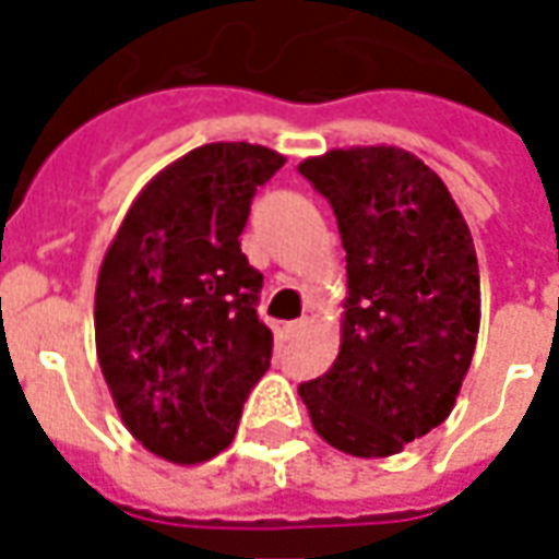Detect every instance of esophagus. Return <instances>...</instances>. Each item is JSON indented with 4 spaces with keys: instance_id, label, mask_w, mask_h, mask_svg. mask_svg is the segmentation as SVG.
<instances>
[{
    "instance_id": "34e87169",
    "label": "esophagus",
    "mask_w": 559,
    "mask_h": 559,
    "mask_svg": "<svg viewBox=\"0 0 559 559\" xmlns=\"http://www.w3.org/2000/svg\"><path fill=\"white\" fill-rule=\"evenodd\" d=\"M302 329H305V320H293V323L284 326V332H287V338H293V335H299Z\"/></svg>"
}]
</instances>
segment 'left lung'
Returning <instances> with one entry per match:
<instances>
[{
    "label": "left lung",
    "instance_id": "obj_1",
    "mask_svg": "<svg viewBox=\"0 0 559 559\" xmlns=\"http://www.w3.org/2000/svg\"><path fill=\"white\" fill-rule=\"evenodd\" d=\"M347 251L338 359L299 383L317 433L356 457L395 455L452 413L479 335L476 248L443 179L395 146L299 164Z\"/></svg>",
    "mask_w": 559,
    "mask_h": 559
}]
</instances>
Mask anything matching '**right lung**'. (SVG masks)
<instances>
[{
  "instance_id": "1",
  "label": "right lung",
  "mask_w": 559,
  "mask_h": 559,
  "mask_svg": "<svg viewBox=\"0 0 559 559\" xmlns=\"http://www.w3.org/2000/svg\"><path fill=\"white\" fill-rule=\"evenodd\" d=\"M284 167L251 143H206L160 170L128 209L95 290V344L128 431L173 464L236 437L272 362L257 314L263 275L239 233L257 188Z\"/></svg>"
}]
</instances>
